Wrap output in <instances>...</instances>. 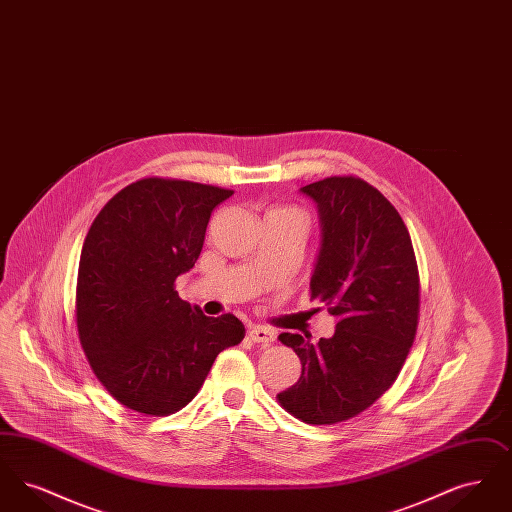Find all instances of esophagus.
Returning <instances> with one entry per match:
<instances>
[{"label": "esophagus", "mask_w": 512, "mask_h": 512, "mask_svg": "<svg viewBox=\"0 0 512 512\" xmlns=\"http://www.w3.org/2000/svg\"><path fill=\"white\" fill-rule=\"evenodd\" d=\"M247 336H249V340L255 341V343H263V345H270L274 341V332L268 330V328H263V326L249 328Z\"/></svg>", "instance_id": "1"}]
</instances>
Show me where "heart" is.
<instances>
[{"label": "heart", "instance_id": "heart-1", "mask_svg": "<svg viewBox=\"0 0 512 512\" xmlns=\"http://www.w3.org/2000/svg\"><path fill=\"white\" fill-rule=\"evenodd\" d=\"M286 211H290V209H286ZM292 213H297V211H292ZM297 215H299V213H297ZM299 217H301V215H299Z\"/></svg>", "mask_w": 512, "mask_h": 512}]
</instances>
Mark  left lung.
I'll list each match as a JSON object with an SVG mask.
<instances>
[{
	"label": "left lung",
	"instance_id": "left-lung-1",
	"mask_svg": "<svg viewBox=\"0 0 512 512\" xmlns=\"http://www.w3.org/2000/svg\"><path fill=\"white\" fill-rule=\"evenodd\" d=\"M318 207L322 247L311 299L338 317L332 338L311 343L280 334L301 361V376L278 403L305 424H336L390 390L411 351L420 278L409 230L397 209L357 176L303 186Z\"/></svg>",
	"mask_w": 512,
	"mask_h": 512
}]
</instances>
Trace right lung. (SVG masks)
Returning a JSON list of instances; mask_svg holds the SVG:
<instances>
[{
  "instance_id": "obj_1",
  "label": "right lung",
  "mask_w": 512,
  "mask_h": 512,
  "mask_svg": "<svg viewBox=\"0 0 512 512\" xmlns=\"http://www.w3.org/2000/svg\"><path fill=\"white\" fill-rule=\"evenodd\" d=\"M234 194L176 178H142L92 222L76 280V328L101 386L149 416L184 409L220 351L244 340L234 315L205 317L174 282L194 267L213 209Z\"/></svg>"
}]
</instances>
